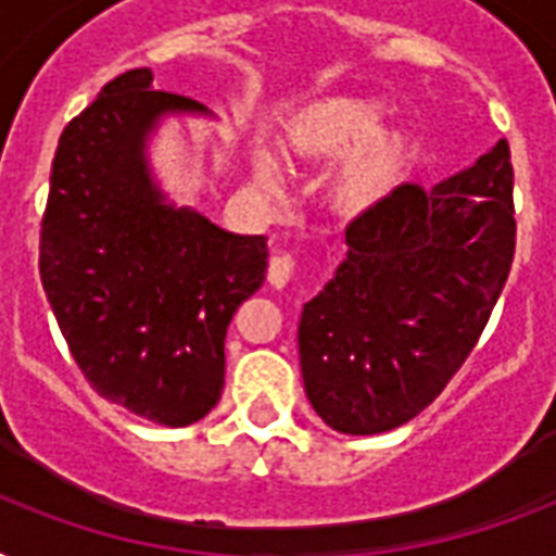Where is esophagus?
Instances as JSON below:
<instances>
[{
    "label": "esophagus",
    "mask_w": 556,
    "mask_h": 556,
    "mask_svg": "<svg viewBox=\"0 0 556 556\" xmlns=\"http://www.w3.org/2000/svg\"><path fill=\"white\" fill-rule=\"evenodd\" d=\"M296 274V256L294 253H277L268 262V282L274 288H286Z\"/></svg>",
    "instance_id": "esophagus-1"
}]
</instances>
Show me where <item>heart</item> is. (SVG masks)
<instances>
[{"instance_id":"1","label":"heart","mask_w":556,"mask_h":556,"mask_svg":"<svg viewBox=\"0 0 556 556\" xmlns=\"http://www.w3.org/2000/svg\"><path fill=\"white\" fill-rule=\"evenodd\" d=\"M383 117L387 103L375 98L326 94L286 124V147L294 159L323 161L348 150L331 176V199L346 213H364L378 204L413 152L404 129H380ZM253 173L265 190L282 187V173L270 152H253Z\"/></svg>"}]
</instances>
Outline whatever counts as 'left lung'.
<instances>
[{
  "mask_svg": "<svg viewBox=\"0 0 556 556\" xmlns=\"http://www.w3.org/2000/svg\"><path fill=\"white\" fill-rule=\"evenodd\" d=\"M514 213L502 138L465 173L395 187L346 227V260L300 320L305 395L323 421L375 435L444 392L508 282Z\"/></svg>",
  "mask_w": 556,
  "mask_h": 556,
  "instance_id": "1",
  "label": "left lung"
}]
</instances>
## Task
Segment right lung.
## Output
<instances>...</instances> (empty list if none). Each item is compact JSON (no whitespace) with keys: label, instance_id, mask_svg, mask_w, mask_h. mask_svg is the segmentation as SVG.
I'll use <instances>...</instances> for the list:
<instances>
[{"label":"right lung","instance_id":"obj_1","mask_svg":"<svg viewBox=\"0 0 556 556\" xmlns=\"http://www.w3.org/2000/svg\"><path fill=\"white\" fill-rule=\"evenodd\" d=\"M117 74L56 143L39 225V279L74 364L112 404L187 427L225 389V334L262 286L265 236L227 233L161 201L143 135L195 100Z\"/></svg>","mask_w":556,"mask_h":556}]
</instances>
